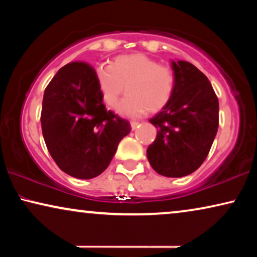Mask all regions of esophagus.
<instances>
[{
  "mask_svg": "<svg viewBox=\"0 0 257 257\" xmlns=\"http://www.w3.org/2000/svg\"><path fill=\"white\" fill-rule=\"evenodd\" d=\"M130 124H131V127H132V130H137L139 127V122L138 121H131L130 122Z\"/></svg>",
  "mask_w": 257,
  "mask_h": 257,
  "instance_id": "esophagus-1",
  "label": "esophagus"
}]
</instances>
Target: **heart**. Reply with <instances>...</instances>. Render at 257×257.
Instances as JSON below:
<instances>
[{
  "instance_id": "obj_1",
  "label": "heart",
  "mask_w": 257,
  "mask_h": 257,
  "mask_svg": "<svg viewBox=\"0 0 257 257\" xmlns=\"http://www.w3.org/2000/svg\"><path fill=\"white\" fill-rule=\"evenodd\" d=\"M96 82L101 99L111 108L117 106L126 86L127 94L118 112L130 117L160 111L170 103L175 87L173 71L143 54L120 56L112 65L98 66Z\"/></svg>"
}]
</instances>
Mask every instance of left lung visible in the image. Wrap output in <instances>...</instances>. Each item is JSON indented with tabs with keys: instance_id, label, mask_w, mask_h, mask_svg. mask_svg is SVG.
Returning <instances> with one entry per match:
<instances>
[{
	"instance_id": "left-lung-1",
	"label": "left lung",
	"mask_w": 257,
	"mask_h": 257,
	"mask_svg": "<svg viewBox=\"0 0 257 257\" xmlns=\"http://www.w3.org/2000/svg\"><path fill=\"white\" fill-rule=\"evenodd\" d=\"M175 87L170 103L150 119L157 138L147 159L161 175L193 173L208 156L219 127V99L208 78L192 63L172 62Z\"/></svg>"
}]
</instances>
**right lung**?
Returning <instances> with one entry per match:
<instances>
[{"instance_id":"obj_1","label":"right lung","mask_w":257,"mask_h":257,"mask_svg":"<svg viewBox=\"0 0 257 257\" xmlns=\"http://www.w3.org/2000/svg\"><path fill=\"white\" fill-rule=\"evenodd\" d=\"M47 149L66 174L92 179L110 165L118 144L131 127L106 110L96 82V70L86 62H71L45 87L41 112Z\"/></svg>"}]
</instances>
